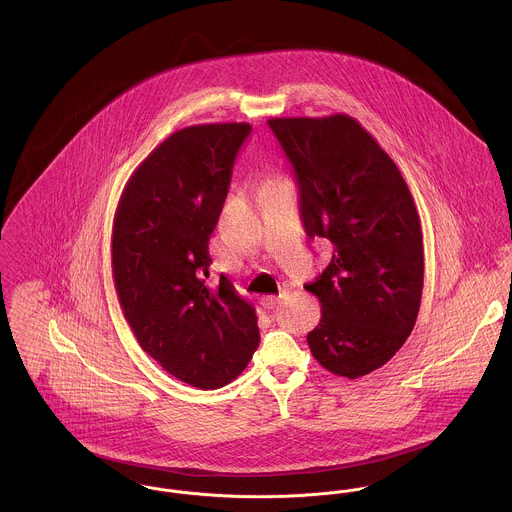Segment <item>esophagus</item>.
<instances>
[{
	"label": "esophagus",
	"mask_w": 512,
	"mask_h": 512,
	"mask_svg": "<svg viewBox=\"0 0 512 512\" xmlns=\"http://www.w3.org/2000/svg\"><path fill=\"white\" fill-rule=\"evenodd\" d=\"M280 302H282V294L280 296H265L263 298V306L265 308H275Z\"/></svg>",
	"instance_id": "obj_1"
}]
</instances>
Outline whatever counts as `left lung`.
Returning <instances> with one entry per match:
<instances>
[{
	"label": "left lung",
	"instance_id": "obj_1",
	"mask_svg": "<svg viewBox=\"0 0 512 512\" xmlns=\"http://www.w3.org/2000/svg\"><path fill=\"white\" fill-rule=\"evenodd\" d=\"M269 126L294 165L306 234L333 243L327 269L306 284L321 304L310 351L331 374L356 380L382 368L417 321L425 253L415 200L356 118H269Z\"/></svg>",
	"mask_w": 512,
	"mask_h": 512
}]
</instances>
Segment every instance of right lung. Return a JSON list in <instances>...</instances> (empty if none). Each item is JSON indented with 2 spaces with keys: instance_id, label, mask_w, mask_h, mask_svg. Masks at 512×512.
<instances>
[{
  "instance_id": "obj_1",
  "label": "right lung",
  "mask_w": 512,
  "mask_h": 512,
  "mask_svg": "<svg viewBox=\"0 0 512 512\" xmlns=\"http://www.w3.org/2000/svg\"><path fill=\"white\" fill-rule=\"evenodd\" d=\"M247 122L173 132L130 175L113 222L118 304L142 351L177 380L216 390L259 347L257 314L220 276L210 286L214 232Z\"/></svg>"
}]
</instances>
